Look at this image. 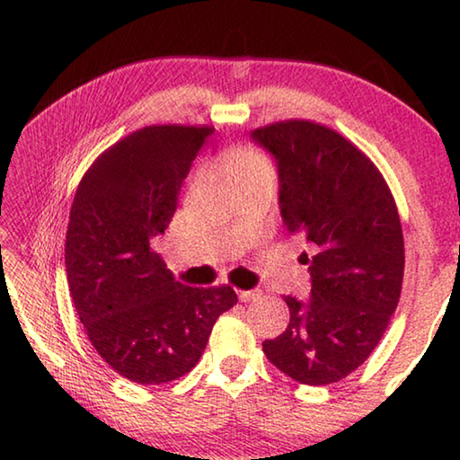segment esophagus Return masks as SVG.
Segmentation results:
<instances>
[{"label":"esophagus","instance_id":"34e87169","mask_svg":"<svg viewBox=\"0 0 460 460\" xmlns=\"http://www.w3.org/2000/svg\"><path fill=\"white\" fill-rule=\"evenodd\" d=\"M260 296H261V290L260 288H256V290H242V293H239V298H242L243 303L256 301V298H260Z\"/></svg>","mask_w":460,"mask_h":460}]
</instances>
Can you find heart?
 Here are the masks:
<instances>
[{"label":"heart","instance_id":"heart-1","mask_svg":"<svg viewBox=\"0 0 460 460\" xmlns=\"http://www.w3.org/2000/svg\"><path fill=\"white\" fill-rule=\"evenodd\" d=\"M266 167H270L268 159L258 149L247 147V145L231 147L218 157V173L227 184H235L237 180H243L252 173L266 170Z\"/></svg>","mask_w":460,"mask_h":460}]
</instances>
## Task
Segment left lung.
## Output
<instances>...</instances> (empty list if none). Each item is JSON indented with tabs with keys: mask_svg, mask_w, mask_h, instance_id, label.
<instances>
[{
	"mask_svg": "<svg viewBox=\"0 0 460 460\" xmlns=\"http://www.w3.org/2000/svg\"><path fill=\"white\" fill-rule=\"evenodd\" d=\"M279 162L282 218L305 239L311 296H284L290 322L266 340V358L303 385H330L373 354L403 284L405 247L383 173L344 135L290 119L252 133Z\"/></svg>",
	"mask_w": 460,
	"mask_h": 460,
	"instance_id": "obj_1",
	"label": "left lung"
}]
</instances>
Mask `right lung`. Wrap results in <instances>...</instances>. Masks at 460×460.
I'll list each match as a JSON object with an SVG mask.
<instances>
[{"instance_id":"right-lung-1","label":"right lung","mask_w":460,"mask_h":460,"mask_svg":"<svg viewBox=\"0 0 460 460\" xmlns=\"http://www.w3.org/2000/svg\"><path fill=\"white\" fill-rule=\"evenodd\" d=\"M210 133L207 125L138 128L100 153L73 199L65 239L73 305L96 352L138 385L190 373L218 315L237 303L227 284L178 282L151 250Z\"/></svg>"}]
</instances>
